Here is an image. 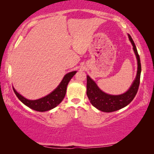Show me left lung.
I'll list each match as a JSON object with an SVG mask.
<instances>
[{"label": "left lung", "mask_w": 154, "mask_h": 154, "mask_svg": "<svg viewBox=\"0 0 154 154\" xmlns=\"http://www.w3.org/2000/svg\"><path fill=\"white\" fill-rule=\"evenodd\" d=\"M129 40L131 42L133 50L137 60V72L134 80L131 86L126 92L119 95H111L101 90L89 75H87V96L92 105L98 110L109 113L119 110L125 107L132 102L136 96L140 83L141 65L139 54L133 40L129 34H128Z\"/></svg>", "instance_id": "obj_1"}]
</instances>
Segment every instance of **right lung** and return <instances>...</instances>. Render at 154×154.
Here are the masks:
<instances>
[{
	"instance_id": "right-lung-1",
	"label": "right lung",
	"mask_w": 154,
	"mask_h": 154,
	"mask_svg": "<svg viewBox=\"0 0 154 154\" xmlns=\"http://www.w3.org/2000/svg\"><path fill=\"white\" fill-rule=\"evenodd\" d=\"M76 72L77 71L68 72L64 75L61 82L60 83V84L55 90L52 91L48 95L44 96L43 98L36 99V100H28L18 93L14 87H13V90L18 99L26 106L36 111H48L55 108L62 102L66 94L67 85L69 84L70 80L72 79V77L74 76Z\"/></svg>"
}]
</instances>
